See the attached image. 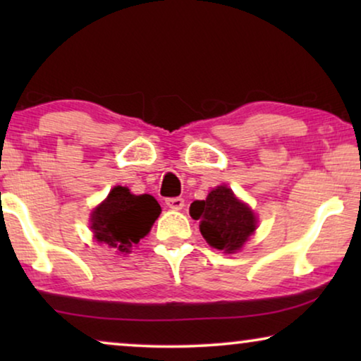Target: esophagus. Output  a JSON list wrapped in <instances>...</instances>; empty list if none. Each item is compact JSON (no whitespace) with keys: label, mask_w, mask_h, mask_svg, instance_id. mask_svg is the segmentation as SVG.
Wrapping results in <instances>:
<instances>
[{"label":"esophagus","mask_w":361,"mask_h":361,"mask_svg":"<svg viewBox=\"0 0 361 361\" xmlns=\"http://www.w3.org/2000/svg\"><path fill=\"white\" fill-rule=\"evenodd\" d=\"M166 205L169 207V209L180 210L182 207H184V199H180V197H171V199H166Z\"/></svg>","instance_id":"1"}]
</instances>
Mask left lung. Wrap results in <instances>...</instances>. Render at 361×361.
Instances as JSON below:
<instances>
[{
  "label": "left lung",
  "mask_w": 361,
  "mask_h": 361,
  "mask_svg": "<svg viewBox=\"0 0 361 361\" xmlns=\"http://www.w3.org/2000/svg\"><path fill=\"white\" fill-rule=\"evenodd\" d=\"M190 215L200 221V233L216 250L233 253L256 230V216L228 187L220 185L207 197L190 204Z\"/></svg>",
  "instance_id": "left-lung-1"
}]
</instances>
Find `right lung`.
Listing matches in <instances>:
<instances>
[{
  "instance_id": "obj_1",
  "label": "right lung",
  "mask_w": 361,
  "mask_h": 361,
  "mask_svg": "<svg viewBox=\"0 0 361 361\" xmlns=\"http://www.w3.org/2000/svg\"><path fill=\"white\" fill-rule=\"evenodd\" d=\"M161 207L152 195H133L126 187H115L92 215V230L100 243H106L121 253H128L133 245L140 243Z\"/></svg>"
}]
</instances>
